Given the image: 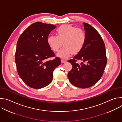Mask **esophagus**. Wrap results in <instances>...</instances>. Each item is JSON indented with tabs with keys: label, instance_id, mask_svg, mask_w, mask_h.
Masks as SVG:
<instances>
[{
	"label": "esophagus",
	"instance_id": "1",
	"mask_svg": "<svg viewBox=\"0 0 122 122\" xmlns=\"http://www.w3.org/2000/svg\"><path fill=\"white\" fill-rule=\"evenodd\" d=\"M61 62H62V63H64L66 62V60H64V59H61Z\"/></svg>",
	"mask_w": 122,
	"mask_h": 122
}]
</instances>
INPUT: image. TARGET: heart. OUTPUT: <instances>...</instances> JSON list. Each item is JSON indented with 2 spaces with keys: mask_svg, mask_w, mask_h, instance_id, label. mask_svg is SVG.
Listing matches in <instances>:
<instances>
[{
  "mask_svg": "<svg viewBox=\"0 0 122 122\" xmlns=\"http://www.w3.org/2000/svg\"><path fill=\"white\" fill-rule=\"evenodd\" d=\"M57 35H51L47 39L50 48L57 51L62 46L57 55L63 59L68 57L72 53L77 54L83 48L86 40V34L84 29L76 28L71 25H64L56 30Z\"/></svg>",
  "mask_w": 122,
  "mask_h": 122,
  "instance_id": "1",
  "label": "heart"
}]
</instances>
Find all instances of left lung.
Segmentation results:
<instances>
[{
    "mask_svg": "<svg viewBox=\"0 0 122 122\" xmlns=\"http://www.w3.org/2000/svg\"><path fill=\"white\" fill-rule=\"evenodd\" d=\"M86 40L81 51L68 61L72 68L68 73L69 81L81 88H89L101 78L107 64L105 45L100 35L93 26L83 23ZM82 61L78 64L77 61Z\"/></svg>",
    "mask_w": 122,
    "mask_h": 122,
    "instance_id": "left-lung-1",
    "label": "left lung"
}]
</instances>
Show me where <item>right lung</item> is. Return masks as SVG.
I'll return each instance as SVG.
<instances>
[{
  "label": "right lung",
  "instance_id": "add662e5",
  "mask_svg": "<svg viewBox=\"0 0 122 122\" xmlns=\"http://www.w3.org/2000/svg\"><path fill=\"white\" fill-rule=\"evenodd\" d=\"M56 26L38 22L28 26L17 43L15 60L17 72L24 82L34 89L42 88L53 80V72L61 64L47 43L51 31Z\"/></svg>",
  "mask_w": 122,
  "mask_h": 122
}]
</instances>
